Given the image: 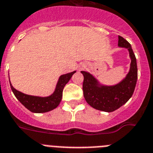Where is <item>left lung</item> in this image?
I'll return each mask as SVG.
<instances>
[{
  "mask_svg": "<svg viewBox=\"0 0 153 153\" xmlns=\"http://www.w3.org/2000/svg\"><path fill=\"white\" fill-rule=\"evenodd\" d=\"M118 45L128 49L131 58L129 71L119 83L115 85H101L89 72L81 71L84 76L82 88L87 103L95 109L106 112H111L126 104L132 97L137 82V63L131 45L123 37L119 36Z\"/></svg>",
  "mask_w": 153,
  "mask_h": 153,
  "instance_id": "left-lung-1",
  "label": "left lung"
}]
</instances>
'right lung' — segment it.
<instances>
[{"label": "right lung", "instance_id": "right-lung-1", "mask_svg": "<svg viewBox=\"0 0 153 153\" xmlns=\"http://www.w3.org/2000/svg\"><path fill=\"white\" fill-rule=\"evenodd\" d=\"M75 72L76 71H74L72 72L61 75L59 77L54 91L51 95L47 97L26 95V94H24V93L16 90L10 82V85L14 95L25 108H27L29 111L34 112V113H43V112H47V111L54 109L58 107V105L60 104L64 88Z\"/></svg>", "mask_w": 153, "mask_h": 153}]
</instances>
